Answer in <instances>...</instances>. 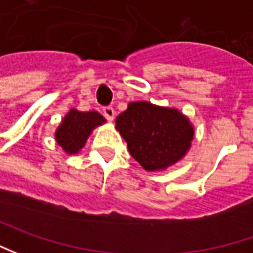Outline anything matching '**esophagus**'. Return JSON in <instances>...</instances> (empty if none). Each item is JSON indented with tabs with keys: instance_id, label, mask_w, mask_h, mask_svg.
I'll return each mask as SVG.
<instances>
[{
	"instance_id": "obj_1",
	"label": "esophagus",
	"mask_w": 253,
	"mask_h": 253,
	"mask_svg": "<svg viewBox=\"0 0 253 253\" xmlns=\"http://www.w3.org/2000/svg\"><path fill=\"white\" fill-rule=\"evenodd\" d=\"M103 115H105V118L108 119L109 122H113L116 112H115V109H113V108L108 106V108H103Z\"/></svg>"
}]
</instances>
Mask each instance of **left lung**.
Returning <instances> with one entry per match:
<instances>
[{"label":"left lung","mask_w":253,"mask_h":253,"mask_svg":"<svg viewBox=\"0 0 253 253\" xmlns=\"http://www.w3.org/2000/svg\"><path fill=\"white\" fill-rule=\"evenodd\" d=\"M115 122L130 155L150 172L182 161L195 138V126L186 115L147 100L130 102Z\"/></svg>","instance_id":"8db88e82"}]
</instances>
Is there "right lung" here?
I'll return each instance as SVG.
<instances>
[{
    "label": "right lung",
    "mask_w": 253,
    "mask_h": 253,
    "mask_svg": "<svg viewBox=\"0 0 253 253\" xmlns=\"http://www.w3.org/2000/svg\"><path fill=\"white\" fill-rule=\"evenodd\" d=\"M105 123L106 119L96 110L81 112L73 108L67 112V115L56 128L54 140L67 155H75L85 147V143L92 131L96 127L103 126Z\"/></svg>",
    "instance_id": "add662e5"
}]
</instances>
